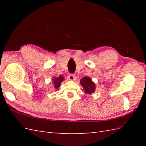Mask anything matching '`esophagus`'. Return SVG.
Here are the masks:
<instances>
[{"label":"esophagus","mask_w":146,"mask_h":146,"mask_svg":"<svg viewBox=\"0 0 146 146\" xmlns=\"http://www.w3.org/2000/svg\"><path fill=\"white\" fill-rule=\"evenodd\" d=\"M68 79L70 81H74L76 80V76H75L74 74H69L68 76Z\"/></svg>","instance_id":"1"}]
</instances>
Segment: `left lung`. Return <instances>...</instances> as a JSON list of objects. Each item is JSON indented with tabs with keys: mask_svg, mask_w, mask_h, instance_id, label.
<instances>
[{
	"mask_svg": "<svg viewBox=\"0 0 146 146\" xmlns=\"http://www.w3.org/2000/svg\"><path fill=\"white\" fill-rule=\"evenodd\" d=\"M80 85L83 87V91L87 94L94 93L96 90V84L92 79L88 76L83 77L80 81Z\"/></svg>",
	"mask_w": 146,
	"mask_h": 146,
	"instance_id": "obj_1",
	"label": "left lung"
}]
</instances>
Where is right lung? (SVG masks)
Masks as SVG:
<instances>
[{
	"label": "right lung",
	"mask_w": 146,
	"mask_h": 146,
	"mask_svg": "<svg viewBox=\"0 0 146 146\" xmlns=\"http://www.w3.org/2000/svg\"><path fill=\"white\" fill-rule=\"evenodd\" d=\"M64 80V78L63 76H60L59 77H54L52 79V83L53 84V87L55 89L58 90L61 85V83Z\"/></svg>",
	"instance_id": "add662e5"
}]
</instances>
